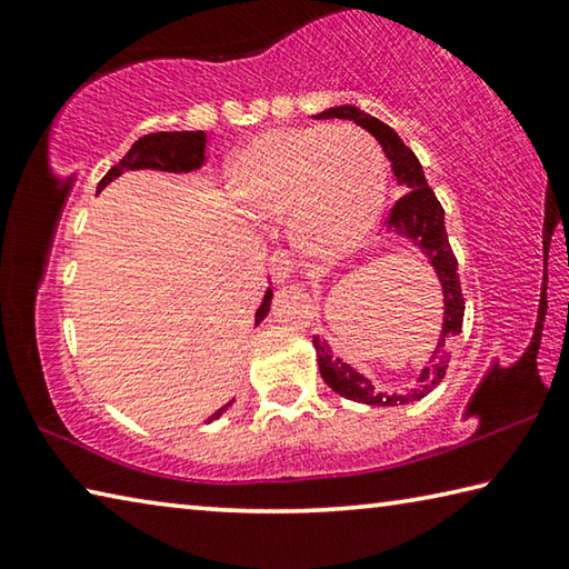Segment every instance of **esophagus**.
<instances>
[{"label":"esophagus","instance_id":"obj_1","mask_svg":"<svg viewBox=\"0 0 569 569\" xmlns=\"http://www.w3.org/2000/svg\"><path fill=\"white\" fill-rule=\"evenodd\" d=\"M271 276L276 283H288L296 276V263L291 261V256L278 250V253L271 256Z\"/></svg>","mask_w":569,"mask_h":569}]
</instances>
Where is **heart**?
<instances>
[{
	"label": "heart",
	"instance_id": "obj_1",
	"mask_svg": "<svg viewBox=\"0 0 569 569\" xmlns=\"http://www.w3.org/2000/svg\"><path fill=\"white\" fill-rule=\"evenodd\" d=\"M230 192L246 213L281 218L301 253L339 258L379 223L387 162L351 124H303L256 134L230 162Z\"/></svg>",
	"mask_w": 569,
	"mask_h": 569
}]
</instances>
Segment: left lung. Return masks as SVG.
Listing matches in <instances>:
<instances>
[{
  "label": "left lung",
  "instance_id": "8db88e82",
  "mask_svg": "<svg viewBox=\"0 0 569 569\" xmlns=\"http://www.w3.org/2000/svg\"><path fill=\"white\" fill-rule=\"evenodd\" d=\"M319 120H351L359 128L369 130L373 138L379 140V146L387 152L391 160V170L397 176L399 188L407 192L393 203L387 228L393 233L411 240L423 256H427L429 266L435 268L441 286V301H445V321H441V333L437 339L435 356L429 359V366H423L417 383L409 391L401 393H387L377 391L373 383L353 369L351 363L341 361L339 356H333L331 346L319 336H313V349L319 356V369L323 381L329 387L341 393V397L369 403V407H399V403H411L427 397L429 391L437 389V383L445 379L447 363L451 359V343L461 331V321H465V296H461L459 273H457V258L451 253L447 228H445V208L435 196V190L429 188L427 178H423L421 162L417 156L403 146V140L393 132L387 122L379 118H371L369 112H363L353 104H339V108H329L319 114H313Z\"/></svg>",
  "mask_w": 569,
  "mask_h": 569
}]
</instances>
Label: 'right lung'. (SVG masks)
Wrapping results in <instances>:
<instances>
[{
  "label": "right lung",
  "instance_id": "add662e5",
  "mask_svg": "<svg viewBox=\"0 0 569 569\" xmlns=\"http://www.w3.org/2000/svg\"><path fill=\"white\" fill-rule=\"evenodd\" d=\"M206 146H208V134L203 130L146 134V138H140L138 142H134V146L128 150V156H124L118 166H112L108 170V176L98 182V192L104 186H110L114 178H120L124 170H142V168L160 170V172L198 170L206 162ZM271 298H273V288H266L263 301L256 311V323H261L268 316V311H271ZM230 403L233 401H228L226 407H220L208 421L218 419L220 413L230 407Z\"/></svg>",
  "mask_w": 569,
  "mask_h": 569
}]
</instances>
